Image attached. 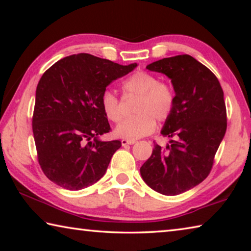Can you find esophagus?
<instances>
[{"mask_svg":"<svg viewBox=\"0 0 251 251\" xmlns=\"http://www.w3.org/2000/svg\"><path fill=\"white\" fill-rule=\"evenodd\" d=\"M133 144H135V141H127V139H123V141H122V145L123 146L133 145Z\"/></svg>","mask_w":251,"mask_h":251,"instance_id":"esophagus-1","label":"esophagus"}]
</instances>
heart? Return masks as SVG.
Returning <instances> with one entry per match:
<instances>
[{"instance_id": "1", "label": "heart", "mask_w": 251, "mask_h": 251, "mask_svg": "<svg viewBox=\"0 0 251 251\" xmlns=\"http://www.w3.org/2000/svg\"><path fill=\"white\" fill-rule=\"evenodd\" d=\"M125 95L137 96L133 112L134 116L123 121L116 127L118 137L135 141L151 134L155 129V120L159 123L167 121L174 112L176 93L171 84L160 82L159 77L148 72H136L124 83ZM101 108L109 121L118 123L122 120L120 100L112 92H105L100 100Z\"/></svg>"}]
</instances>
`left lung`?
<instances>
[{
  "instance_id": "left-lung-1",
  "label": "left lung",
  "mask_w": 251,
  "mask_h": 251,
  "mask_svg": "<svg viewBox=\"0 0 251 251\" xmlns=\"http://www.w3.org/2000/svg\"><path fill=\"white\" fill-rule=\"evenodd\" d=\"M146 69L171 78L176 104L160 131L171 141L165 148L155 144L141 175L155 192L175 196L209 175L227 129L224 92L215 74L190 55L159 59Z\"/></svg>"
}]
</instances>
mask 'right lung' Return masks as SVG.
<instances>
[{
  "label": "right lung",
  "mask_w": 251,
  "mask_h": 251,
  "mask_svg": "<svg viewBox=\"0 0 251 251\" xmlns=\"http://www.w3.org/2000/svg\"><path fill=\"white\" fill-rule=\"evenodd\" d=\"M136 66L79 53L59 59L43 74L36 87L32 128L37 159L50 180L79 190L105 175L122 143L99 138L110 130L101 95Z\"/></svg>",
  "instance_id": "1"
}]
</instances>
